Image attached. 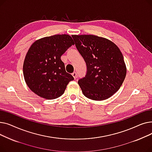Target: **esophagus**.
<instances>
[{"label":"esophagus","instance_id":"1","mask_svg":"<svg viewBox=\"0 0 152 152\" xmlns=\"http://www.w3.org/2000/svg\"><path fill=\"white\" fill-rule=\"evenodd\" d=\"M72 76H73L74 77V78L76 79L77 78V73H76V72H74V73H72Z\"/></svg>","mask_w":152,"mask_h":152}]
</instances>
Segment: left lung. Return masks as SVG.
<instances>
[{
  "instance_id": "8db88e82",
  "label": "left lung",
  "mask_w": 152,
  "mask_h": 152,
  "mask_svg": "<svg viewBox=\"0 0 152 152\" xmlns=\"http://www.w3.org/2000/svg\"><path fill=\"white\" fill-rule=\"evenodd\" d=\"M76 49L87 66L78 84L86 97L94 100L110 98L121 86L126 75L124 58L110 40L94 35H73Z\"/></svg>"
}]
</instances>
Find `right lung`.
Here are the masks:
<instances>
[{"label":"right lung","instance_id":"obj_1","mask_svg":"<svg viewBox=\"0 0 152 152\" xmlns=\"http://www.w3.org/2000/svg\"><path fill=\"white\" fill-rule=\"evenodd\" d=\"M74 44L70 36L57 34L40 39L31 45L24 61L23 75L34 94L52 100L64 93L74 77L66 73L61 56Z\"/></svg>","mask_w":152,"mask_h":152}]
</instances>
